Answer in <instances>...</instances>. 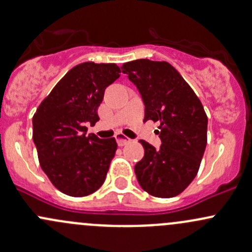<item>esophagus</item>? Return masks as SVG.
Listing matches in <instances>:
<instances>
[{
  "label": "esophagus",
  "instance_id": "esophagus-1",
  "mask_svg": "<svg viewBox=\"0 0 252 252\" xmlns=\"http://www.w3.org/2000/svg\"><path fill=\"white\" fill-rule=\"evenodd\" d=\"M115 139H116V142H118L119 147H124V145L128 144V143L131 142V139H129V138H127V137H125V136H123V134H121V133H118V134H116V136H115Z\"/></svg>",
  "mask_w": 252,
  "mask_h": 252
}]
</instances>
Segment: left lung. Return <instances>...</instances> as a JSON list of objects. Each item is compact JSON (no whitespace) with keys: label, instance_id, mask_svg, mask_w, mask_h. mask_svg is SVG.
Listing matches in <instances>:
<instances>
[{"label":"left lung","instance_id":"1","mask_svg":"<svg viewBox=\"0 0 252 252\" xmlns=\"http://www.w3.org/2000/svg\"><path fill=\"white\" fill-rule=\"evenodd\" d=\"M121 69L142 96L144 120L159 121V149L140 140L144 158L134 166L138 183L151 196H178L198 173L207 147L204 108L191 86L168 62L140 59L126 62Z\"/></svg>","mask_w":252,"mask_h":252}]
</instances>
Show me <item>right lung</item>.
I'll use <instances>...</instances> for the list:
<instances>
[{
    "label": "right lung",
    "instance_id": "add662e5",
    "mask_svg": "<svg viewBox=\"0 0 252 252\" xmlns=\"http://www.w3.org/2000/svg\"><path fill=\"white\" fill-rule=\"evenodd\" d=\"M115 63L84 62L66 73L32 119L39 164L62 193L84 197L104 183L115 155V138L86 134L99 120L97 109L107 86L120 77Z\"/></svg>",
    "mask_w": 252,
    "mask_h": 252
}]
</instances>
